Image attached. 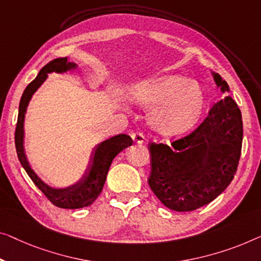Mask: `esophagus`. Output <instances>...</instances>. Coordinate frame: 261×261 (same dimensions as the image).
<instances>
[{
	"label": "esophagus",
	"instance_id": "esophagus-1",
	"mask_svg": "<svg viewBox=\"0 0 261 261\" xmlns=\"http://www.w3.org/2000/svg\"><path fill=\"white\" fill-rule=\"evenodd\" d=\"M132 139H134L135 143H138V144H143L145 142V136H144L143 132H139V131H136L134 134L131 135Z\"/></svg>",
	"mask_w": 261,
	"mask_h": 261
}]
</instances>
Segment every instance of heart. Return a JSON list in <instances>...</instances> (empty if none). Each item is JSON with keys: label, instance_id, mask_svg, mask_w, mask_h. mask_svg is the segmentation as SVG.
<instances>
[{"label": "heart", "instance_id": "1", "mask_svg": "<svg viewBox=\"0 0 261 261\" xmlns=\"http://www.w3.org/2000/svg\"><path fill=\"white\" fill-rule=\"evenodd\" d=\"M132 102L151 106L150 120L163 135H179L196 124L204 108L199 85L181 76H163L144 81L129 89Z\"/></svg>", "mask_w": 261, "mask_h": 261}]
</instances>
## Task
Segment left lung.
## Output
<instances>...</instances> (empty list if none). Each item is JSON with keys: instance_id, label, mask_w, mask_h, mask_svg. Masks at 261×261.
Listing matches in <instances>:
<instances>
[{"instance_id": "obj_1", "label": "left lung", "mask_w": 261, "mask_h": 261, "mask_svg": "<svg viewBox=\"0 0 261 261\" xmlns=\"http://www.w3.org/2000/svg\"><path fill=\"white\" fill-rule=\"evenodd\" d=\"M223 95L226 81L213 73ZM243 144L242 112L231 96L220 99L192 132L171 143H149L151 190L173 211L207 205L230 185L238 169Z\"/></svg>"}]
</instances>
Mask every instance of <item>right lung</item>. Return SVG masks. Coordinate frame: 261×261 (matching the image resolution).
I'll return each mask as SVG.
<instances>
[{
  "mask_svg": "<svg viewBox=\"0 0 261 261\" xmlns=\"http://www.w3.org/2000/svg\"><path fill=\"white\" fill-rule=\"evenodd\" d=\"M75 68L76 64L68 62L67 57H60L50 61L48 64H45L40 70L36 79L30 82L28 87L25 88L21 100H19L17 124L16 130H15V146H16L18 161L24 168L25 172L28 173L30 179L48 198L50 203H53L57 207L71 210L85 207V206L91 205L97 199V197L102 192L109 168H110L114 158L120 151L132 144V138L130 136L124 134L117 135L115 137L108 139V141L100 143L95 149V152L92 154V161L89 164V168L85 171L82 179L79 182H76L75 185L67 189L50 188V186L44 184L37 177V174L34 172L33 169L30 168L29 163L25 158L24 150H23V136H24V134H23V122H24L25 110L31 96L45 81L49 72H65L68 70H72Z\"/></svg>",
  "mask_w": 261,
  "mask_h": 261,
  "instance_id": "obj_1",
  "label": "right lung"
}]
</instances>
